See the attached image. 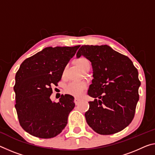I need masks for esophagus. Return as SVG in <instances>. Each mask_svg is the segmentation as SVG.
<instances>
[{
  "label": "esophagus",
  "instance_id": "34e87169",
  "mask_svg": "<svg viewBox=\"0 0 155 155\" xmlns=\"http://www.w3.org/2000/svg\"><path fill=\"white\" fill-rule=\"evenodd\" d=\"M81 101V99H79V98H75L74 99V103L76 104H79V102Z\"/></svg>",
  "mask_w": 155,
  "mask_h": 155
}]
</instances>
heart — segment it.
Masks as SVG:
<instances>
[{
  "instance_id": "1",
  "label": "heart",
  "mask_w": 155,
  "mask_h": 155,
  "mask_svg": "<svg viewBox=\"0 0 155 155\" xmlns=\"http://www.w3.org/2000/svg\"><path fill=\"white\" fill-rule=\"evenodd\" d=\"M77 65L81 70H84L87 67H90V63L86 58H80L77 61ZM87 87L85 82L72 81L66 85L65 91L74 96H80L83 94Z\"/></svg>"
}]
</instances>
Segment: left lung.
I'll return each mask as SVG.
<instances>
[{
    "label": "left lung",
    "instance_id": "obj_1",
    "mask_svg": "<svg viewBox=\"0 0 155 155\" xmlns=\"http://www.w3.org/2000/svg\"><path fill=\"white\" fill-rule=\"evenodd\" d=\"M92 63L93 79L85 117L93 130L103 135L121 131L133 119L141 82L132 61L107 45H83L77 53Z\"/></svg>",
    "mask_w": 155,
    "mask_h": 155
}]
</instances>
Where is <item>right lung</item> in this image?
Returning a JSON list of instances; mask_svg holds the SVG:
<instances>
[{
    "label": "right lung",
    "mask_w": 155,
    "mask_h": 155,
    "mask_svg": "<svg viewBox=\"0 0 155 155\" xmlns=\"http://www.w3.org/2000/svg\"><path fill=\"white\" fill-rule=\"evenodd\" d=\"M48 47L25 60L15 77V107L21 126L31 135L53 138L68 124L74 98L61 95L59 102L50 99L52 85H57L70 60L79 48Z\"/></svg>",
    "instance_id": "add662e5"
}]
</instances>
